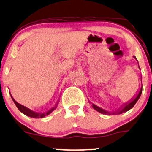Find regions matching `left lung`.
<instances>
[{"label": "left lung", "instance_id": "1", "mask_svg": "<svg viewBox=\"0 0 152 152\" xmlns=\"http://www.w3.org/2000/svg\"><path fill=\"white\" fill-rule=\"evenodd\" d=\"M139 68H140V67H139ZM142 86L141 89H140L139 93H138V95H137V97H136L135 99H132V100L131 102H130L126 104L125 107H123V109H121V110L116 111V112H115V113H112V114H122V113L126 112V111H128V110H130V109H132V107H134V105L135 104L136 102H137L138 99H139L140 95H141V94H142ZM93 107L95 109V110H97V111H99V112L102 113V114H107V111H105L104 110H103V109H102L101 108H99V107H97L95 104H93Z\"/></svg>", "mask_w": 152, "mask_h": 152}]
</instances>
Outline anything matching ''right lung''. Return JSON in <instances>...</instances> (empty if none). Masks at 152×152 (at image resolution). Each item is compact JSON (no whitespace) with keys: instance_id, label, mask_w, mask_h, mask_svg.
<instances>
[{"instance_id":"1","label":"right lung","mask_w":152,"mask_h":152,"mask_svg":"<svg viewBox=\"0 0 152 152\" xmlns=\"http://www.w3.org/2000/svg\"><path fill=\"white\" fill-rule=\"evenodd\" d=\"M10 95H11V94H10ZM11 97H12L13 102H14V103L15 104V105H16L19 110H20L22 113H23V114L26 115V116H29V117H31V118H43V117H45V116H48V115L50 114L52 111L54 110V109H55V108H53L52 109H50V110H49L48 111V112L44 113V114H38V113L34 112V111L30 110L29 109H28V108H26V107L22 106V105H21L20 104L17 103V102L15 101L14 99H13L12 95H11Z\"/></svg>"}]
</instances>
